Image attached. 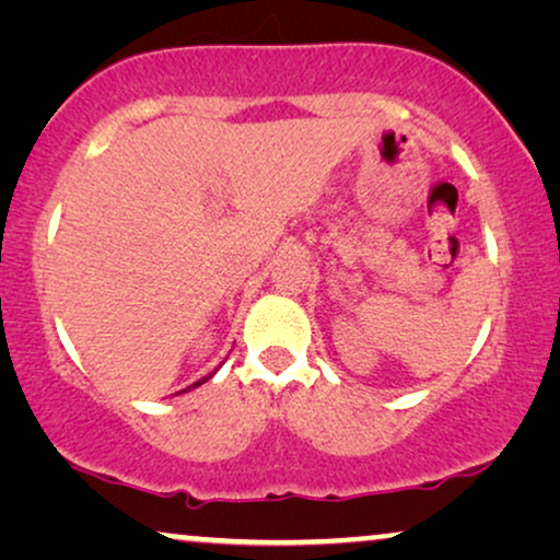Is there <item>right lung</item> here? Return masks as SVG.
Here are the masks:
<instances>
[{"label": "right lung", "mask_w": 560, "mask_h": 560, "mask_svg": "<svg viewBox=\"0 0 560 560\" xmlns=\"http://www.w3.org/2000/svg\"><path fill=\"white\" fill-rule=\"evenodd\" d=\"M213 374H217V370H213L211 374H206V377H201V380H198V382H194V385H190V387H198V385H203V382H206V380H211V377H213ZM190 387H186V389H180V393H188V389H190ZM180 393H178V395H180Z\"/></svg>", "instance_id": "add662e5"}]
</instances>
